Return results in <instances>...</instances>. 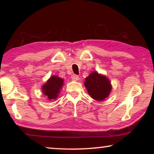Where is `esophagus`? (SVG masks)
Masks as SVG:
<instances>
[{
	"label": "esophagus",
	"instance_id": "34e87169",
	"mask_svg": "<svg viewBox=\"0 0 154 154\" xmlns=\"http://www.w3.org/2000/svg\"><path fill=\"white\" fill-rule=\"evenodd\" d=\"M71 79L73 81H78L79 79V77L77 75H72L71 76Z\"/></svg>",
	"mask_w": 154,
	"mask_h": 154
}]
</instances>
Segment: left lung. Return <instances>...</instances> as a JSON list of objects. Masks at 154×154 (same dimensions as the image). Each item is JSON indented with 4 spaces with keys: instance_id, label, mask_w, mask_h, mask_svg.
Returning a JSON list of instances; mask_svg holds the SVG:
<instances>
[{
    "instance_id": "left-lung-1",
    "label": "left lung",
    "mask_w": 154,
    "mask_h": 154,
    "mask_svg": "<svg viewBox=\"0 0 154 154\" xmlns=\"http://www.w3.org/2000/svg\"><path fill=\"white\" fill-rule=\"evenodd\" d=\"M84 85L90 97L96 101H103L111 93L112 85L105 75L94 71L85 79Z\"/></svg>"
}]
</instances>
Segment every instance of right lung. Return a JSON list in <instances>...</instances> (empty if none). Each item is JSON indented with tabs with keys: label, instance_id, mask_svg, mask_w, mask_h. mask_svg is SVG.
Instances as JSON below:
<instances>
[{
	"label": "right lung",
	"instance_id": "add662e5",
	"mask_svg": "<svg viewBox=\"0 0 154 154\" xmlns=\"http://www.w3.org/2000/svg\"><path fill=\"white\" fill-rule=\"evenodd\" d=\"M64 85V79L56 75H52L43 85L42 89L43 94L46 96L49 100H55L58 98Z\"/></svg>",
	"mask_w": 154,
	"mask_h": 154
}]
</instances>
